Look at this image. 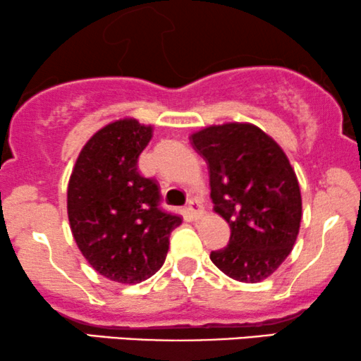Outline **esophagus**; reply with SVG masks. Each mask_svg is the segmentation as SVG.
<instances>
[{"mask_svg": "<svg viewBox=\"0 0 361 361\" xmlns=\"http://www.w3.org/2000/svg\"><path fill=\"white\" fill-rule=\"evenodd\" d=\"M187 212L190 214V217H192V219H199V217H202V214H204V207H202V204H200L197 199H192V200H189V204H187Z\"/></svg>", "mask_w": 361, "mask_h": 361, "instance_id": "1", "label": "esophagus"}]
</instances>
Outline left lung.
<instances>
[{"label": "left lung", "mask_w": 361, "mask_h": 361, "mask_svg": "<svg viewBox=\"0 0 361 361\" xmlns=\"http://www.w3.org/2000/svg\"><path fill=\"white\" fill-rule=\"evenodd\" d=\"M205 159L214 210L231 227L227 247L210 260L245 283L270 277L292 252L302 221V195L282 147L247 123L209 126L190 135Z\"/></svg>", "instance_id": "1"}]
</instances>
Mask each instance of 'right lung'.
<instances>
[{
  "label": "right lung",
  "mask_w": 361,
  "mask_h": 361,
  "mask_svg": "<svg viewBox=\"0 0 361 361\" xmlns=\"http://www.w3.org/2000/svg\"><path fill=\"white\" fill-rule=\"evenodd\" d=\"M152 126L126 118L97 130L79 152L68 184V217L89 265L119 283H139L161 269L182 219L161 209L154 179L137 159Z\"/></svg>",
  "instance_id": "add662e5"
}]
</instances>
